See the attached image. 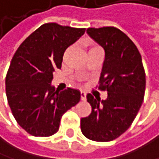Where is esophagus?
<instances>
[{"mask_svg":"<svg viewBox=\"0 0 159 159\" xmlns=\"http://www.w3.org/2000/svg\"><path fill=\"white\" fill-rule=\"evenodd\" d=\"M81 100L84 101V102L87 100V94L84 91H81Z\"/></svg>","mask_w":159,"mask_h":159,"instance_id":"1","label":"esophagus"}]
</instances>
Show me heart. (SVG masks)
Instances as JSON below:
<instances>
[{
	"label": "heart",
	"mask_w": 159,
	"mask_h": 159,
	"mask_svg": "<svg viewBox=\"0 0 159 159\" xmlns=\"http://www.w3.org/2000/svg\"><path fill=\"white\" fill-rule=\"evenodd\" d=\"M94 48H96V47H94ZM92 49H93V48H92Z\"/></svg>",
	"instance_id": "b5f03b06"
}]
</instances>
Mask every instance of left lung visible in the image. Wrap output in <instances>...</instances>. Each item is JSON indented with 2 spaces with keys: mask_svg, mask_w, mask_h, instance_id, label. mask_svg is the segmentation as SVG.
<instances>
[{
  "mask_svg": "<svg viewBox=\"0 0 159 159\" xmlns=\"http://www.w3.org/2000/svg\"><path fill=\"white\" fill-rule=\"evenodd\" d=\"M89 37L105 52L100 89L107 99H87L91 114L81 118L82 133L89 140L110 142L123 134L132 124L143 101L145 72L141 54L134 43L114 27L87 30Z\"/></svg>",
  "mask_w": 159,
  "mask_h": 159,
  "instance_id": "8db88e82",
  "label": "left lung"
}]
</instances>
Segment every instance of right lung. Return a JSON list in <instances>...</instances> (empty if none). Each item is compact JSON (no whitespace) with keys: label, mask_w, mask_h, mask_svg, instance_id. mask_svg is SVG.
<instances>
[{"label":"right lung","mask_w":159,"mask_h":159,"mask_svg":"<svg viewBox=\"0 0 159 159\" xmlns=\"http://www.w3.org/2000/svg\"><path fill=\"white\" fill-rule=\"evenodd\" d=\"M85 30L43 24L15 53L5 78L6 97L14 117L28 133L39 137L55 134L63 114L80 101L78 89L58 92L51 83L53 71L61 68L65 50Z\"/></svg>","instance_id":"1"}]
</instances>
